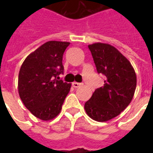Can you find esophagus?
Returning a JSON list of instances; mask_svg holds the SVG:
<instances>
[{
  "mask_svg": "<svg viewBox=\"0 0 153 153\" xmlns=\"http://www.w3.org/2000/svg\"><path fill=\"white\" fill-rule=\"evenodd\" d=\"M80 85H81V83H77V82H74V83H72V86H73L74 88H79Z\"/></svg>",
  "mask_w": 153,
  "mask_h": 153,
  "instance_id": "34e87169",
  "label": "esophagus"
}]
</instances>
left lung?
<instances>
[{
  "instance_id": "1",
  "label": "left lung",
  "mask_w": 153,
  "mask_h": 153,
  "mask_svg": "<svg viewBox=\"0 0 153 153\" xmlns=\"http://www.w3.org/2000/svg\"><path fill=\"white\" fill-rule=\"evenodd\" d=\"M97 71L105 77L104 85L97 88L84 109L90 118L107 121L120 115L128 106L134 94L137 78L128 59L109 44L88 45Z\"/></svg>"
}]
</instances>
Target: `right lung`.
Listing matches in <instances>:
<instances>
[{
  "instance_id": "right-lung-1",
  "label": "right lung",
  "mask_w": 153,
  "mask_h": 153,
  "mask_svg": "<svg viewBox=\"0 0 153 153\" xmlns=\"http://www.w3.org/2000/svg\"><path fill=\"white\" fill-rule=\"evenodd\" d=\"M68 42L49 41L29 54L19 73L18 90L24 105L37 118L52 120L60 112L71 83L60 79Z\"/></svg>"
}]
</instances>
